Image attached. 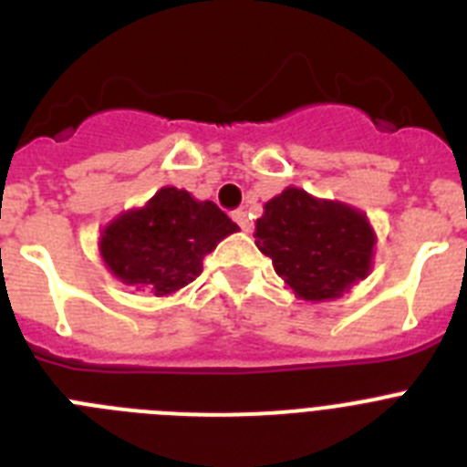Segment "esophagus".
Wrapping results in <instances>:
<instances>
[{
  "instance_id": "1",
  "label": "esophagus",
  "mask_w": 467,
  "mask_h": 467,
  "mask_svg": "<svg viewBox=\"0 0 467 467\" xmlns=\"http://www.w3.org/2000/svg\"><path fill=\"white\" fill-rule=\"evenodd\" d=\"M234 220H236V224L241 226L243 231H250V217H247V213L245 210H236V213H234Z\"/></svg>"
}]
</instances>
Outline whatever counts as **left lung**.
Instances as JSON below:
<instances>
[{
	"mask_svg": "<svg viewBox=\"0 0 467 467\" xmlns=\"http://www.w3.org/2000/svg\"><path fill=\"white\" fill-rule=\"evenodd\" d=\"M254 238L275 274L311 301L339 296L372 264L374 234L365 214L295 187L264 205Z\"/></svg>",
	"mask_w": 467,
	"mask_h": 467,
	"instance_id": "1",
	"label": "left lung"
}]
</instances>
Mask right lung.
<instances>
[{
    "instance_id": "right-lung-1",
    "label": "right lung",
    "mask_w": 467,
    "mask_h": 467,
    "mask_svg": "<svg viewBox=\"0 0 467 467\" xmlns=\"http://www.w3.org/2000/svg\"><path fill=\"white\" fill-rule=\"evenodd\" d=\"M238 231L213 201H196L184 189H161L150 203L121 214L102 231L100 253L123 283L156 296L192 283L203 257Z\"/></svg>"
}]
</instances>
